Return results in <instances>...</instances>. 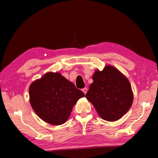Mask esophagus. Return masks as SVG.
<instances>
[{
  "instance_id": "obj_1",
  "label": "esophagus",
  "mask_w": 158,
  "mask_h": 158,
  "mask_svg": "<svg viewBox=\"0 0 158 158\" xmlns=\"http://www.w3.org/2000/svg\"><path fill=\"white\" fill-rule=\"evenodd\" d=\"M82 91L84 92V94L85 95V94H86L87 91H88V89H86V88H84V89H82Z\"/></svg>"
}]
</instances>
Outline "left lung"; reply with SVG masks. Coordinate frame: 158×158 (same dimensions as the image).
I'll list each match as a JSON object with an SVG mask.
<instances>
[{
  "label": "left lung",
  "instance_id": "1",
  "mask_svg": "<svg viewBox=\"0 0 158 158\" xmlns=\"http://www.w3.org/2000/svg\"><path fill=\"white\" fill-rule=\"evenodd\" d=\"M85 98L98 114L106 121H116L124 116L133 102V91L129 80L111 65L103 70L96 69Z\"/></svg>",
  "mask_w": 158,
  "mask_h": 158
}]
</instances>
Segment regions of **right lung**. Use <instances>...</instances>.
I'll use <instances>...</instances> for the list:
<instances>
[{"mask_svg":"<svg viewBox=\"0 0 158 158\" xmlns=\"http://www.w3.org/2000/svg\"><path fill=\"white\" fill-rule=\"evenodd\" d=\"M83 97L84 93L58 72H48L29 87V101L34 111L42 121L53 125L65 123Z\"/></svg>","mask_w":158,"mask_h":158,"instance_id":"add662e5","label":"right lung"}]
</instances>
